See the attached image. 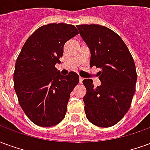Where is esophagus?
I'll list each match as a JSON object with an SVG mask.
<instances>
[{
  "instance_id": "esophagus-1",
  "label": "esophagus",
  "mask_w": 150,
  "mask_h": 150,
  "mask_svg": "<svg viewBox=\"0 0 150 150\" xmlns=\"http://www.w3.org/2000/svg\"><path fill=\"white\" fill-rule=\"evenodd\" d=\"M83 78L79 77V83H83Z\"/></svg>"
}]
</instances>
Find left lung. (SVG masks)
<instances>
[{"label": "left lung", "mask_w": 150, "mask_h": 150, "mask_svg": "<svg viewBox=\"0 0 150 150\" xmlns=\"http://www.w3.org/2000/svg\"><path fill=\"white\" fill-rule=\"evenodd\" d=\"M79 34L91 50L90 67L101 68L100 86L84 79L83 97L88 120L102 128L115 125L131 106L137 79L134 60L118 34L100 25H78Z\"/></svg>", "instance_id": "obj_1"}]
</instances>
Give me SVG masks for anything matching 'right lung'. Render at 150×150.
Segmentation results:
<instances>
[{
	"label": "right lung",
	"mask_w": 150,
	"mask_h": 150,
	"mask_svg": "<svg viewBox=\"0 0 150 150\" xmlns=\"http://www.w3.org/2000/svg\"><path fill=\"white\" fill-rule=\"evenodd\" d=\"M78 34L73 25H44L28 38L17 59L14 90L25 114L37 125H56L65 117L71 92L79 79L73 71L62 75L55 64L66 42Z\"/></svg>",
	"instance_id": "1"
}]
</instances>
